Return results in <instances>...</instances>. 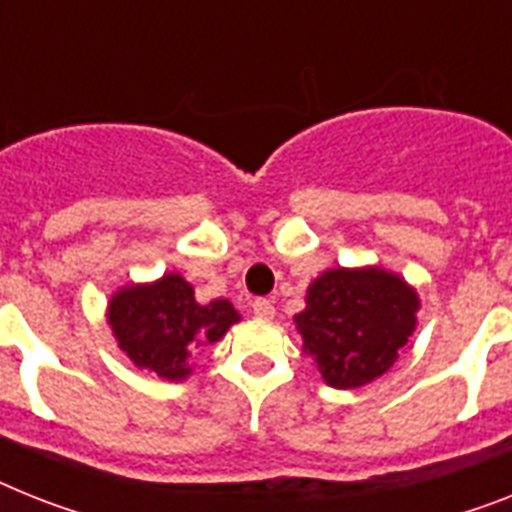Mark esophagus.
I'll return each mask as SVG.
<instances>
[{"label":"esophagus","instance_id":"esophagus-1","mask_svg":"<svg viewBox=\"0 0 512 512\" xmlns=\"http://www.w3.org/2000/svg\"><path fill=\"white\" fill-rule=\"evenodd\" d=\"M251 308L259 319H274V303L266 301V298H256V301L251 303Z\"/></svg>","mask_w":512,"mask_h":512}]
</instances>
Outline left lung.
Wrapping results in <instances>:
<instances>
[{"label":"left lung","instance_id":"obj_1","mask_svg":"<svg viewBox=\"0 0 512 512\" xmlns=\"http://www.w3.org/2000/svg\"><path fill=\"white\" fill-rule=\"evenodd\" d=\"M418 293L382 266L327 269L308 285L306 308L295 314L303 353L322 379L356 390L390 371L416 329Z\"/></svg>","mask_w":512,"mask_h":512}]
</instances>
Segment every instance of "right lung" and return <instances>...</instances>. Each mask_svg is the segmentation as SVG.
Here are the masks:
<instances>
[{"instance_id":"obj_1","label":"right lung","mask_w":512,"mask_h":512,"mask_svg":"<svg viewBox=\"0 0 512 512\" xmlns=\"http://www.w3.org/2000/svg\"><path fill=\"white\" fill-rule=\"evenodd\" d=\"M107 322L138 369L180 382L198 348L222 340L240 314L225 298L198 303L193 285L170 272L156 282L120 287L107 306Z\"/></svg>"}]
</instances>
